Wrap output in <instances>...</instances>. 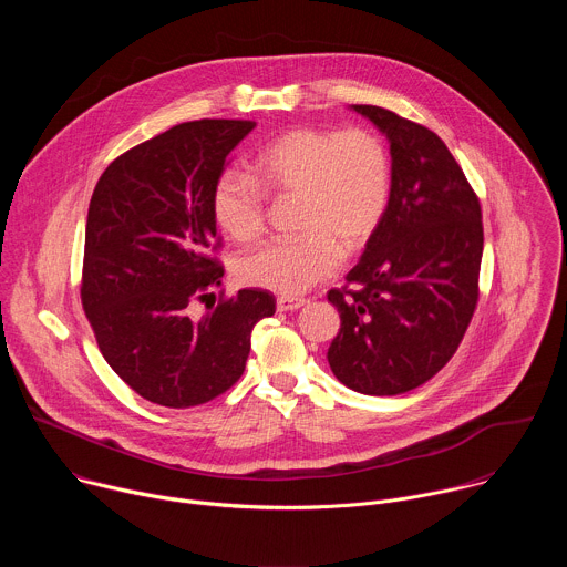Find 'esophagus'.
Returning a JSON list of instances; mask_svg holds the SVG:
<instances>
[{"mask_svg": "<svg viewBox=\"0 0 567 567\" xmlns=\"http://www.w3.org/2000/svg\"><path fill=\"white\" fill-rule=\"evenodd\" d=\"M276 305H278V311H296V309L305 307L307 300L305 298H293V296H280Z\"/></svg>", "mask_w": 567, "mask_h": 567, "instance_id": "1", "label": "esophagus"}]
</instances>
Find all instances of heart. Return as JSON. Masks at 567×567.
Instances as JSON below:
<instances>
[{"mask_svg":"<svg viewBox=\"0 0 567 567\" xmlns=\"http://www.w3.org/2000/svg\"><path fill=\"white\" fill-rule=\"evenodd\" d=\"M390 188L388 150L370 130L298 127L258 152L251 177H219L213 217L228 237L254 241L267 226L264 190L298 197L302 235L267 241L235 265L241 285L296 296L339 271L343 247L365 245L385 215Z\"/></svg>","mask_w":567,"mask_h":567,"instance_id":"b5f03b06","label":"heart"}]
</instances>
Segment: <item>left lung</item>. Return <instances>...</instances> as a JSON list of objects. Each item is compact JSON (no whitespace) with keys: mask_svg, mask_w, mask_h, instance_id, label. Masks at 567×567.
<instances>
[{"mask_svg":"<svg viewBox=\"0 0 567 567\" xmlns=\"http://www.w3.org/2000/svg\"><path fill=\"white\" fill-rule=\"evenodd\" d=\"M390 141L385 215L348 285L328 300L341 330L334 377L363 394H401L435 377L460 348L480 298V199L444 141L377 105H352Z\"/></svg>","mask_w":567,"mask_h":567,"instance_id":"8db88e82","label":"left lung"}]
</instances>
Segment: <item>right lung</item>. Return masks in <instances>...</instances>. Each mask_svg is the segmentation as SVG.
<instances>
[{
	"mask_svg": "<svg viewBox=\"0 0 567 567\" xmlns=\"http://www.w3.org/2000/svg\"><path fill=\"white\" fill-rule=\"evenodd\" d=\"M254 127L175 125L114 158L94 188L80 300L110 368L158 406L224 394L245 372L254 326L276 311L267 289H239L199 320L190 313L221 285L213 190Z\"/></svg>",
	"mask_w": 567,
	"mask_h": 567,
	"instance_id": "right-lung-1",
	"label": "right lung"
}]
</instances>
